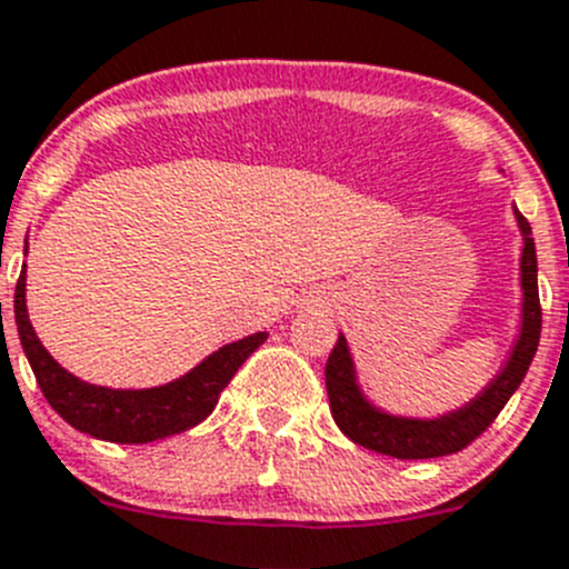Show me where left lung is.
I'll return each instance as SVG.
<instances>
[{
    "label": "left lung",
    "instance_id": "left-lung-1",
    "mask_svg": "<svg viewBox=\"0 0 569 569\" xmlns=\"http://www.w3.org/2000/svg\"><path fill=\"white\" fill-rule=\"evenodd\" d=\"M517 221L522 227L525 249H522V333L517 339L511 359L480 396L466 405L463 410L449 412L438 421H412V418H392L373 410L359 392L353 381V362H350L345 337L337 339L331 357L326 362V390L331 416L337 427L348 435L353 443L373 449L379 455H390L398 460H427L455 455L460 449L480 438L493 418L500 416L508 398L513 396L528 373L530 362L539 348L541 333V306H539V283H536V247L530 238V224L522 212L517 210Z\"/></svg>",
    "mask_w": 569,
    "mask_h": 569
}]
</instances>
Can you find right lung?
I'll return each instance as SVG.
<instances>
[{
  "label": "right lung",
  "mask_w": 569,
  "mask_h": 569,
  "mask_svg": "<svg viewBox=\"0 0 569 569\" xmlns=\"http://www.w3.org/2000/svg\"><path fill=\"white\" fill-rule=\"evenodd\" d=\"M13 311L21 348L28 353L36 381L52 410L78 432L111 440V443H151V440L171 438L204 421L212 407L219 405L221 390L230 385L238 368L267 339V333H252V337L224 345L199 368L171 385L151 387V390H109V387L87 385L67 373L39 342L28 320V306H24V269L16 283Z\"/></svg>",
  "instance_id": "right-lung-1"
}]
</instances>
